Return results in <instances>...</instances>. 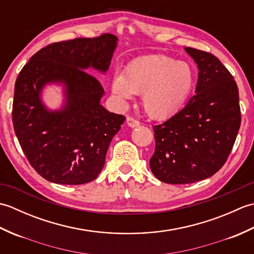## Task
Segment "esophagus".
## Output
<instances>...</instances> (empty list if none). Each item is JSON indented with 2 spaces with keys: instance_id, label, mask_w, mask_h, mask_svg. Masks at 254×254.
I'll return each instance as SVG.
<instances>
[{
  "instance_id": "esophagus-1",
  "label": "esophagus",
  "mask_w": 254,
  "mask_h": 254,
  "mask_svg": "<svg viewBox=\"0 0 254 254\" xmlns=\"http://www.w3.org/2000/svg\"><path fill=\"white\" fill-rule=\"evenodd\" d=\"M127 123L128 127H138L139 126V121H137L136 119H134L133 117H127Z\"/></svg>"
}]
</instances>
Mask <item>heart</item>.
<instances>
[{"mask_svg":"<svg viewBox=\"0 0 254 254\" xmlns=\"http://www.w3.org/2000/svg\"><path fill=\"white\" fill-rule=\"evenodd\" d=\"M195 72L190 64L163 55L146 56L128 63L123 74L115 75L112 91L122 100L142 94L148 116L167 118L179 109L191 94Z\"/></svg>","mask_w":254,"mask_h":254,"instance_id":"obj_1","label":"heart"}]
</instances>
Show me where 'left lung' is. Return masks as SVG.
Wrapping results in <instances>:
<instances>
[{
  "label": "left lung",
  "instance_id": "1",
  "mask_svg": "<svg viewBox=\"0 0 254 254\" xmlns=\"http://www.w3.org/2000/svg\"><path fill=\"white\" fill-rule=\"evenodd\" d=\"M198 66L196 94L176 115L153 126L150 170L158 180L188 185L212 177L227 161L241 123L234 76L214 55L186 48Z\"/></svg>",
  "mask_w": 254,
  "mask_h": 254
}]
</instances>
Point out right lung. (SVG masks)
Wrapping results in <instances>:
<instances>
[{
  "mask_svg": "<svg viewBox=\"0 0 254 254\" xmlns=\"http://www.w3.org/2000/svg\"><path fill=\"white\" fill-rule=\"evenodd\" d=\"M118 38H94L53 42L42 48L21 68L15 83L12 120L21 149L38 175L60 185H83L96 179L113 136L126 120L99 104L105 90L85 71L106 72ZM49 81L67 85L64 109L49 113L40 90Z\"/></svg>",
  "mask_w": 254,
  "mask_h": 254,
  "instance_id": "right-lung-1",
  "label": "right lung"
}]
</instances>
